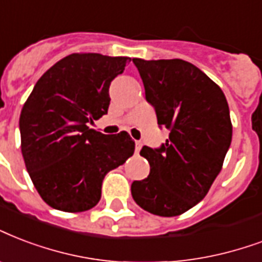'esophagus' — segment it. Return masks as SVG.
<instances>
[{
    "label": "esophagus",
    "instance_id": "1",
    "mask_svg": "<svg viewBox=\"0 0 262 262\" xmlns=\"http://www.w3.org/2000/svg\"><path fill=\"white\" fill-rule=\"evenodd\" d=\"M141 141H136V152H139L140 149H141Z\"/></svg>",
    "mask_w": 262,
    "mask_h": 262
}]
</instances>
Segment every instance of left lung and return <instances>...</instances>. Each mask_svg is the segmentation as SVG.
<instances>
[{"mask_svg": "<svg viewBox=\"0 0 262 262\" xmlns=\"http://www.w3.org/2000/svg\"><path fill=\"white\" fill-rule=\"evenodd\" d=\"M133 63L158 125L170 133L159 148L140 151L149 174L133 181L132 196L152 214L174 217L201 202L221 171L232 140L228 103L221 88L185 60Z\"/></svg>", "mask_w": 262, "mask_h": 262, "instance_id": "left-lung-1", "label": "left lung"}]
</instances>
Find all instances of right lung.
<instances>
[{"label": "right lung", "instance_id": "obj_1", "mask_svg": "<svg viewBox=\"0 0 262 262\" xmlns=\"http://www.w3.org/2000/svg\"><path fill=\"white\" fill-rule=\"evenodd\" d=\"M129 57L73 53L38 79L19 119L21 154L45 203L69 213L89 210L110 170L135 152L126 132L103 135L88 123L107 114L108 88Z\"/></svg>", "mask_w": 262, "mask_h": 262}]
</instances>
